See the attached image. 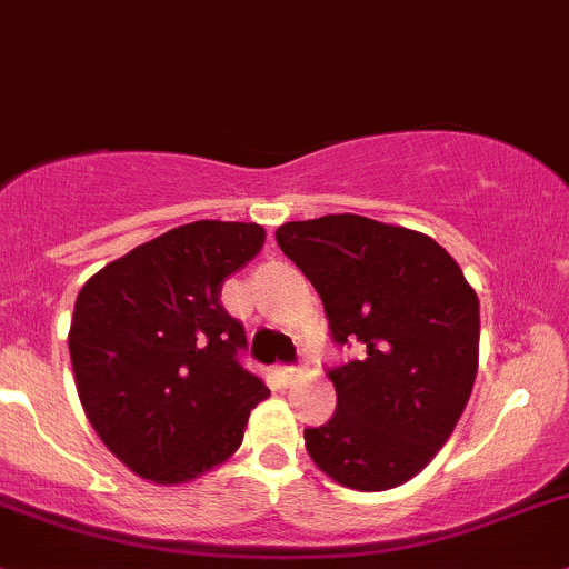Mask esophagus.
I'll return each instance as SVG.
<instances>
[{
    "instance_id": "34e87169",
    "label": "esophagus",
    "mask_w": 569,
    "mask_h": 569,
    "mask_svg": "<svg viewBox=\"0 0 569 569\" xmlns=\"http://www.w3.org/2000/svg\"><path fill=\"white\" fill-rule=\"evenodd\" d=\"M274 375H278L283 382H295L297 377H300V369H297V366L280 363V366H274Z\"/></svg>"
}]
</instances>
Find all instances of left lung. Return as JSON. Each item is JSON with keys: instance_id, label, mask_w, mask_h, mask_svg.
<instances>
[{"instance_id": "left-lung-1", "label": "left lung", "mask_w": 569, "mask_h": 569, "mask_svg": "<svg viewBox=\"0 0 569 569\" xmlns=\"http://www.w3.org/2000/svg\"><path fill=\"white\" fill-rule=\"evenodd\" d=\"M280 250L325 306L338 347L336 412L306 429L311 460L338 485L391 490L427 468L468 405L479 366V300L435 239L358 214L286 222Z\"/></svg>"}]
</instances>
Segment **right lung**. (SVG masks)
Here are the masks:
<instances>
[{
    "label": "right lung",
    "instance_id": "obj_1",
    "mask_svg": "<svg viewBox=\"0 0 569 569\" xmlns=\"http://www.w3.org/2000/svg\"><path fill=\"white\" fill-rule=\"evenodd\" d=\"M263 244L256 222L198 220L107 263L82 286L68 349L90 423L137 476L181 485L242 446L267 399L239 363L242 321L222 308V280Z\"/></svg>",
    "mask_w": 569,
    "mask_h": 569
}]
</instances>
